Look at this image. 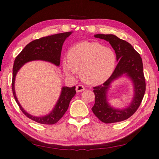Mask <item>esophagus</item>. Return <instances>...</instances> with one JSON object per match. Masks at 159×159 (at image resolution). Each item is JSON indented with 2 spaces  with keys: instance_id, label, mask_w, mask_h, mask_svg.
I'll list each match as a JSON object with an SVG mask.
<instances>
[{
  "instance_id": "obj_1",
  "label": "esophagus",
  "mask_w": 159,
  "mask_h": 159,
  "mask_svg": "<svg viewBox=\"0 0 159 159\" xmlns=\"http://www.w3.org/2000/svg\"><path fill=\"white\" fill-rule=\"evenodd\" d=\"M76 89L77 92H83V91H84V90H85V87H84L82 85H78L76 86Z\"/></svg>"
}]
</instances>
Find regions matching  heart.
<instances>
[{"label":"heart","instance_id":"1","mask_svg":"<svg viewBox=\"0 0 159 159\" xmlns=\"http://www.w3.org/2000/svg\"><path fill=\"white\" fill-rule=\"evenodd\" d=\"M116 62V54L111 49L98 43L84 42L70 49L63 67L67 75H71L74 71L80 72L84 82L95 85L110 78Z\"/></svg>","mask_w":159,"mask_h":159}]
</instances>
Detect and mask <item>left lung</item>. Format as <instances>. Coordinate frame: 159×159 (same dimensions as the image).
Returning a JSON list of instances; mask_svg holds the SVG:
<instances>
[{
	"label": "left lung",
	"instance_id": "left-lung-1",
	"mask_svg": "<svg viewBox=\"0 0 159 159\" xmlns=\"http://www.w3.org/2000/svg\"><path fill=\"white\" fill-rule=\"evenodd\" d=\"M94 37L110 43L116 53V60L119 61V63L106 81L94 88L95 103L92 110L95 116L105 123L125 120L136 112L145 92V79L142 58L131 44L113 34H96ZM123 75H127L132 80L135 96L128 107L119 110L111 107L108 104L107 100V92L111 83Z\"/></svg>",
	"mask_w": 159,
	"mask_h": 159
}]
</instances>
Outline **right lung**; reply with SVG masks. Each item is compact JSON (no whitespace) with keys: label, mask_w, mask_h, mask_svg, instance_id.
I'll use <instances>...</instances> for the list:
<instances>
[{"label":"right lung","mask_w":159,"mask_h":159,"mask_svg":"<svg viewBox=\"0 0 159 159\" xmlns=\"http://www.w3.org/2000/svg\"><path fill=\"white\" fill-rule=\"evenodd\" d=\"M71 33L72 32L57 34L34 40L25 47V48L15 58L11 83L14 97L23 113L29 119L39 123L52 125L57 123L66 112L70 101L76 94V87L74 86L72 88L63 87L60 97L51 112L46 116H34L26 112L18 101L14 88L16 76L23 65L32 61H45L54 64L57 66H59L61 62L62 47L65 39L70 36Z\"/></svg>","instance_id":"obj_1"}]
</instances>
